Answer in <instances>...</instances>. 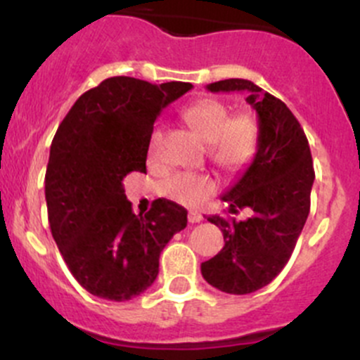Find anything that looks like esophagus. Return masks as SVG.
Returning a JSON list of instances; mask_svg holds the SVG:
<instances>
[{"label":"esophagus","mask_w":360,"mask_h":360,"mask_svg":"<svg viewBox=\"0 0 360 360\" xmlns=\"http://www.w3.org/2000/svg\"><path fill=\"white\" fill-rule=\"evenodd\" d=\"M188 221H190V223H200L202 214L197 212V210H190V212H188Z\"/></svg>","instance_id":"1"}]
</instances>
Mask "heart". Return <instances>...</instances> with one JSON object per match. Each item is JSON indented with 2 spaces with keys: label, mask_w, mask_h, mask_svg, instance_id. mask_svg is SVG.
Listing matches in <instances>:
<instances>
[{
  "label": "heart",
  "mask_w": 360,
  "mask_h": 360,
  "mask_svg": "<svg viewBox=\"0 0 360 360\" xmlns=\"http://www.w3.org/2000/svg\"><path fill=\"white\" fill-rule=\"evenodd\" d=\"M188 125L210 144V158L224 170H240L257 151V127L249 112L231 116V108L223 101L200 99L183 111ZM162 130L155 129L150 137V155L158 150ZM216 181L193 172H176L160 183V193L183 205H197L214 193Z\"/></svg>",
  "instance_id": "obj_1"
}]
</instances>
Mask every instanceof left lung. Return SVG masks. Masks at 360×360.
Here are the masks:
<instances>
[{
	"instance_id": "1",
	"label": "left lung",
	"mask_w": 360,
	"mask_h": 360,
	"mask_svg": "<svg viewBox=\"0 0 360 360\" xmlns=\"http://www.w3.org/2000/svg\"><path fill=\"white\" fill-rule=\"evenodd\" d=\"M210 92H248L257 112V153L231 190L221 197L230 212L249 209L245 221L210 216L224 248L202 263L212 288L249 294L270 284L288 264L310 212L315 172L308 139L300 122L281 99L249 79L230 78L207 85Z\"/></svg>"
}]
</instances>
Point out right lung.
I'll use <instances>...</instances> for the list:
<instances>
[{
    "mask_svg": "<svg viewBox=\"0 0 360 360\" xmlns=\"http://www.w3.org/2000/svg\"><path fill=\"white\" fill-rule=\"evenodd\" d=\"M191 86L112 76L79 96L53 136L45 174L50 230L72 277L94 296L127 301L146 291L160 252L186 228V209L163 198L134 214L123 177L146 172L155 120Z\"/></svg>",
    "mask_w": 360,
    "mask_h": 360,
    "instance_id": "right-lung-1",
    "label": "right lung"
}]
</instances>
